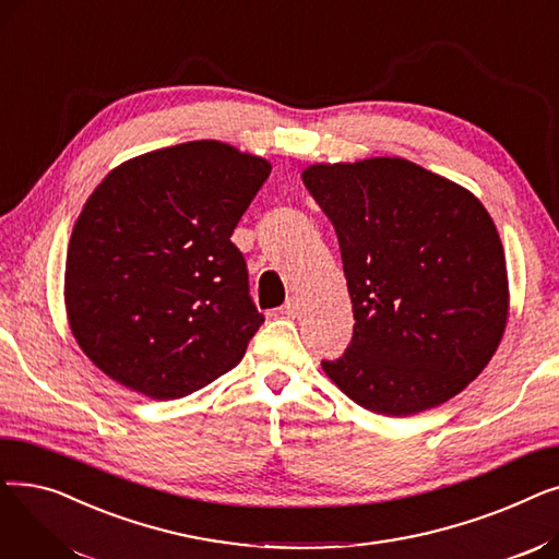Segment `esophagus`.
I'll use <instances>...</instances> for the list:
<instances>
[{
    "label": "esophagus",
    "mask_w": 559,
    "mask_h": 559,
    "mask_svg": "<svg viewBox=\"0 0 559 559\" xmlns=\"http://www.w3.org/2000/svg\"><path fill=\"white\" fill-rule=\"evenodd\" d=\"M299 310H301L299 299H289L285 306H281V314H283V317H297Z\"/></svg>",
    "instance_id": "34e87169"
}]
</instances>
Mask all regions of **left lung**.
I'll return each mask as SVG.
<instances>
[{
  "label": "left lung",
  "mask_w": 559,
  "mask_h": 559,
  "mask_svg": "<svg viewBox=\"0 0 559 559\" xmlns=\"http://www.w3.org/2000/svg\"><path fill=\"white\" fill-rule=\"evenodd\" d=\"M301 179L335 226L356 317L346 354L321 369L376 415L451 401L510 317L506 251L480 199L399 156L314 163Z\"/></svg>",
  "instance_id": "left-lung-1"
}]
</instances>
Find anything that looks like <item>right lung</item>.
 Segmentation results:
<instances>
[{"instance_id": "1", "label": "right lung", "mask_w": 559, "mask_h": 559, "mask_svg": "<svg viewBox=\"0 0 559 559\" xmlns=\"http://www.w3.org/2000/svg\"><path fill=\"white\" fill-rule=\"evenodd\" d=\"M272 163L219 140L112 167L74 222L70 331L110 380L154 401L211 385L245 358L262 314L233 228Z\"/></svg>"}]
</instances>
